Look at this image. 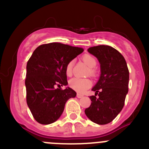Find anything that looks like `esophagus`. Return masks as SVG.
<instances>
[{
  "label": "esophagus",
  "instance_id": "obj_1",
  "mask_svg": "<svg viewBox=\"0 0 149 149\" xmlns=\"http://www.w3.org/2000/svg\"><path fill=\"white\" fill-rule=\"evenodd\" d=\"M76 97H77L78 98H82V97H84V95L83 94H77Z\"/></svg>",
  "mask_w": 149,
  "mask_h": 149
}]
</instances>
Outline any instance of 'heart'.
Here are the masks:
<instances>
[{
    "label": "heart",
    "mask_w": 149,
    "mask_h": 149,
    "mask_svg": "<svg viewBox=\"0 0 149 149\" xmlns=\"http://www.w3.org/2000/svg\"><path fill=\"white\" fill-rule=\"evenodd\" d=\"M81 60L90 68L89 72L90 75L92 76H95L97 75V70L94 68L97 64V61L94 56L88 54H85L81 57ZM73 61H69L65 66V73L68 76H71L72 70H73ZM92 84V82L88 79H80V78H73L69 81V86L72 89L79 93H83L86 90L90 88Z\"/></svg>",
    "instance_id": "1"
}]
</instances>
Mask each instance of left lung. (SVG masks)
Wrapping results in <instances>:
<instances>
[{
	"label": "left lung",
	"instance_id": "8db88e82",
	"mask_svg": "<svg viewBox=\"0 0 149 149\" xmlns=\"http://www.w3.org/2000/svg\"><path fill=\"white\" fill-rule=\"evenodd\" d=\"M88 52L98 59L101 76L92 88L95 96L89 97L92 102L85 109V114L94 123L106 125L113 120L124 107L128 91L129 70L124 57L112 47H91Z\"/></svg>",
	"mask_w": 149,
	"mask_h": 149
}]
</instances>
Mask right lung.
Masks as SVG:
<instances>
[{"mask_svg":"<svg viewBox=\"0 0 149 149\" xmlns=\"http://www.w3.org/2000/svg\"><path fill=\"white\" fill-rule=\"evenodd\" d=\"M84 49L59 42L40 45L26 64V103L35 120L42 125L61 117L66 102L76 96L72 88H55L68 84L65 66Z\"/></svg>","mask_w":149,"mask_h":149,"instance_id":"add662e5","label":"right lung"}]
</instances>
